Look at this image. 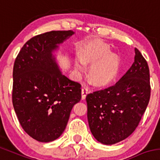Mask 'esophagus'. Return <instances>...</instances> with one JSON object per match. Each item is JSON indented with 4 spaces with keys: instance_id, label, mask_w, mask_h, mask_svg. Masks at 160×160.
<instances>
[{
    "instance_id": "obj_1",
    "label": "esophagus",
    "mask_w": 160,
    "mask_h": 160,
    "mask_svg": "<svg viewBox=\"0 0 160 160\" xmlns=\"http://www.w3.org/2000/svg\"><path fill=\"white\" fill-rule=\"evenodd\" d=\"M88 92H89V88L86 86H83L82 88V99L86 98V96L88 93Z\"/></svg>"
}]
</instances>
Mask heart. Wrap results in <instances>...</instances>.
<instances>
[{
  "instance_id": "1",
  "label": "heart",
  "mask_w": 160,
  "mask_h": 160,
  "mask_svg": "<svg viewBox=\"0 0 160 160\" xmlns=\"http://www.w3.org/2000/svg\"><path fill=\"white\" fill-rule=\"evenodd\" d=\"M109 56V51L104 48H100L95 55H89L86 60H98L107 58ZM86 69L84 60L79 59L75 63V71L78 74H81ZM117 71V64L113 58H107L102 62L95 64L91 69V78L97 85H105L112 81Z\"/></svg>"
}]
</instances>
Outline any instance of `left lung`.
Here are the masks:
<instances>
[{
	"instance_id": "left-lung-1",
	"label": "left lung",
	"mask_w": 160,
	"mask_h": 160,
	"mask_svg": "<svg viewBox=\"0 0 160 160\" xmlns=\"http://www.w3.org/2000/svg\"><path fill=\"white\" fill-rule=\"evenodd\" d=\"M129 70L113 86L87 94V118L98 142L111 145L128 137L140 123L151 95L147 61L135 48Z\"/></svg>"
}]
</instances>
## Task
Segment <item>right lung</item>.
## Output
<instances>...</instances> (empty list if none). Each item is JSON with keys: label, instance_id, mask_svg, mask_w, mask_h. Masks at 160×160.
<instances>
[{"label": "right lung", "instance_id": "obj_1", "mask_svg": "<svg viewBox=\"0 0 160 160\" xmlns=\"http://www.w3.org/2000/svg\"><path fill=\"white\" fill-rule=\"evenodd\" d=\"M74 34L73 31H51L34 36L14 62V110L23 129L37 141L58 139L73 106L81 100V85L62 74L53 54Z\"/></svg>", "mask_w": 160, "mask_h": 160}]
</instances>
